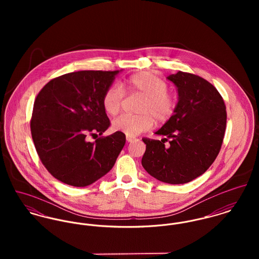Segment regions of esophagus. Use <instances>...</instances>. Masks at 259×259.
<instances>
[{"label":"esophagus","instance_id":"esophagus-1","mask_svg":"<svg viewBox=\"0 0 259 259\" xmlns=\"http://www.w3.org/2000/svg\"><path fill=\"white\" fill-rule=\"evenodd\" d=\"M134 141H136V138H133V137H126V142H127V143H132V142H134Z\"/></svg>","mask_w":259,"mask_h":259}]
</instances>
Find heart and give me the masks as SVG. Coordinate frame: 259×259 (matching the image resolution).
I'll return each instance as SVG.
<instances>
[{
	"instance_id": "1",
	"label": "heart",
	"mask_w": 259,
	"mask_h": 259,
	"mask_svg": "<svg viewBox=\"0 0 259 259\" xmlns=\"http://www.w3.org/2000/svg\"><path fill=\"white\" fill-rule=\"evenodd\" d=\"M123 89L130 96L143 98L138 115H121L112 121V130L124 134L126 137H136L149 130L155 118L156 122L168 120L175 113L178 99L168 92L167 82L156 74L142 72L128 76L123 82ZM124 93L120 87L112 84L103 95L102 105L110 115H116L122 108Z\"/></svg>"
}]
</instances>
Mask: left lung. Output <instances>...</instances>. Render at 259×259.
Wrapping results in <instances>:
<instances>
[{"label": "left lung", "instance_id": "left-lung-1", "mask_svg": "<svg viewBox=\"0 0 259 259\" xmlns=\"http://www.w3.org/2000/svg\"><path fill=\"white\" fill-rule=\"evenodd\" d=\"M167 78L178 88L179 103L172 116L155 133L166 138L143 139L147 148L142 164L154 179L182 185L204 174L219 155L226 108L215 87L201 76L180 71Z\"/></svg>", "mask_w": 259, "mask_h": 259}]
</instances>
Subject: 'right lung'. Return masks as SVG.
<instances>
[{"mask_svg":"<svg viewBox=\"0 0 259 259\" xmlns=\"http://www.w3.org/2000/svg\"><path fill=\"white\" fill-rule=\"evenodd\" d=\"M119 71H79L51 79L37 94L31 133L37 155L58 181L76 187L92 185L108 174L125 144L111 125L102 105L106 90ZM89 135H99L94 143Z\"/></svg>","mask_w":259,"mask_h":259,"instance_id":"add662e5","label":"right lung"}]
</instances>
